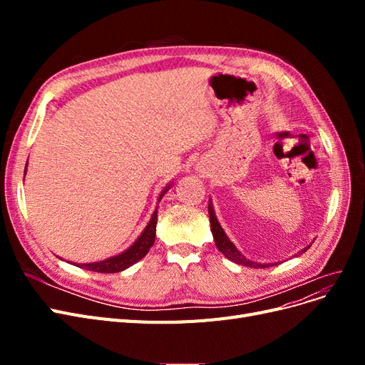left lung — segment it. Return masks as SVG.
<instances>
[{"label":"left lung","instance_id":"1","mask_svg":"<svg viewBox=\"0 0 365 365\" xmlns=\"http://www.w3.org/2000/svg\"><path fill=\"white\" fill-rule=\"evenodd\" d=\"M208 215H210V227H212V233H213V239H215V244L217 247V250L224 254L227 259H230L231 262H235L237 264H244V267H250V268H268L271 267L272 263H257V262H251L248 260L244 254H242L236 247L233 242L228 239V236L225 235V231L222 230V227L219 225L216 215H215V210L212 205V201H208ZM309 247L303 248L300 251V254L306 252ZM274 264H279V263H274Z\"/></svg>","mask_w":365,"mask_h":365}]
</instances>
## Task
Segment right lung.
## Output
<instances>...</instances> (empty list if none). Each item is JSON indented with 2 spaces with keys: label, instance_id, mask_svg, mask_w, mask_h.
I'll list each match as a JSON object with an SVG mask.
<instances>
[{
  "label": "right lung",
  "instance_id": "right-lung-1",
  "mask_svg": "<svg viewBox=\"0 0 365 365\" xmlns=\"http://www.w3.org/2000/svg\"><path fill=\"white\" fill-rule=\"evenodd\" d=\"M24 173H26V170H24ZM169 187L160 195L158 201H161L163 195L169 190ZM157 220H158V216H157V210H155V212H153V215H152V217H150V220H149L148 227L140 235V237L134 242V245L129 247L126 251H123L121 254H118V256L109 257L106 260L96 262V263H83V264H81V268L88 269V271H94V272L111 274V272H120V271H123V269L132 267V264L137 263L138 260H141L143 257L146 256V254L150 250V247L153 245V242H155ZM77 267H79V264H77Z\"/></svg>",
  "mask_w": 365,
  "mask_h": 365
}]
</instances>
